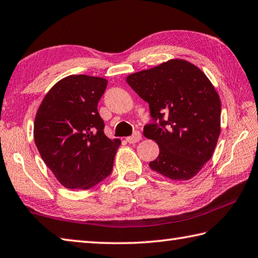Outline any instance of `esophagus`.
Listing matches in <instances>:
<instances>
[{
  "label": "esophagus",
  "instance_id": "34e87169",
  "mask_svg": "<svg viewBox=\"0 0 258 258\" xmlns=\"http://www.w3.org/2000/svg\"><path fill=\"white\" fill-rule=\"evenodd\" d=\"M141 139H142L141 133H140L139 131H135L132 137L126 138V142H128V143H137L139 141H141Z\"/></svg>",
  "mask_w": 258,
  "mask_h": 258
}]
</instances>
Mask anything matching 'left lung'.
Returning <instances> with one entry per match:
<instances>
[{
	"label": "left lung",
	"instance_id": "obj_1",
	"mask_svg": "<svg viewBox=\"0 0 258 258\" xmlns=\"http://www.w3.org/2000/svg\"><path fill=\"white\" fill-rule=\"evenodd\" d=\"M126 81L149 104L151 121L143 134L160 150L150 168L172 180L190 179L212 157L220 135L221 102L212 83L184 59L131 74Z\"/></svg>",
	"mask_w": 258,
	"mask_h": 258
}]
</instances>
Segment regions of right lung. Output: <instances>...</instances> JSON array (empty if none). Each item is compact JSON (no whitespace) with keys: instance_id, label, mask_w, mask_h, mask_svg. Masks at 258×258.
<instances>
[{"instance_id":"1","label":"right lung","mask_w":258,"mask_h":258,"mask_svg":"<svg viewBox=\"0 0 258 258\" xmlns=\"http://www.w3.org/2000/svg\"><path fill=\"white\" fill-rule=\"evenodd\" d=\"M107 80L70 76L50 89L37 111L34 138L40 157L70 189H89L111 174L120 141L105 135L98 113Z\"/></svg>"}]
</instances>
